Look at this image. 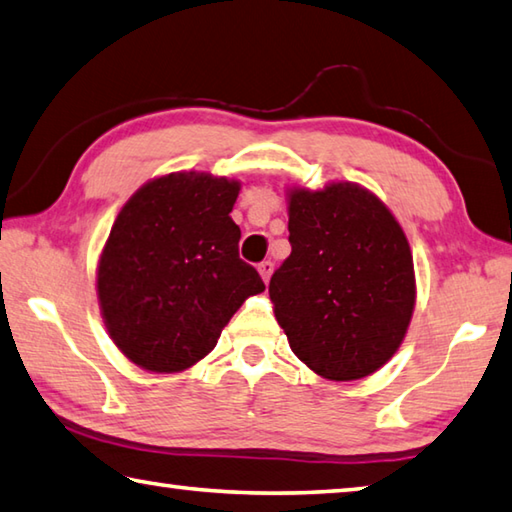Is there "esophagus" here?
<instances>
[{
    "label": "esophagus",
    "instance_id": "esophagus-1",
    "mask_svg": "<svg viewBox=\"0 0 512 512\" xmlns=\"http://www.w3.org/2000/svg\"><path fill=\"white\" fill-rule=\"evenodd\" d=\"M259 275H262V280L268 284V280H271V275H273V271H275V264L271 262V259H266V262H262L259 264Z\"/></svg>",
    "mask_w": 512,
    "mask_h": 512
}]
</instances>
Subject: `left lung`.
Instances as JSON below:
<instances>
[{
  "label": "left lung",
  "instance_id": "1",
  "mask_svg": "<svg viewBox=\"0 0 512 512\" xmlns=\"http://www.w3.org/2000/svg\"><path fill=\"white\" fill-rule=\"evenodd\" d=\"M291 255L271 277L275 318L315 374L349 383L403 345L416 306L410 241L394 212L353 181L286 190Z\"/></svg>",
  "mask_w": 512,
  "mask_h": 512
}]
</instances>
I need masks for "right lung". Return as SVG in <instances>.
Segmentation results:
<instances>
[{
    "label": "right lung",
    "instance_id": "add662e5",
    "mask_svg": "<svg viewBox=\"0 0 512 512\" xmlns=\"http://www.w3.org/2000/svg\"><path fill=\"white\" fill-rule=\"evenodd\" d=\"M241 183L210 172L154 176L120 208L96 268L109 338L136 367L179 374L197 365L246 297L264 291L239 259L230 212Z\"/></svg>",
    "mask_w": 512,
    "mask_h": 512
}]
</instances>
